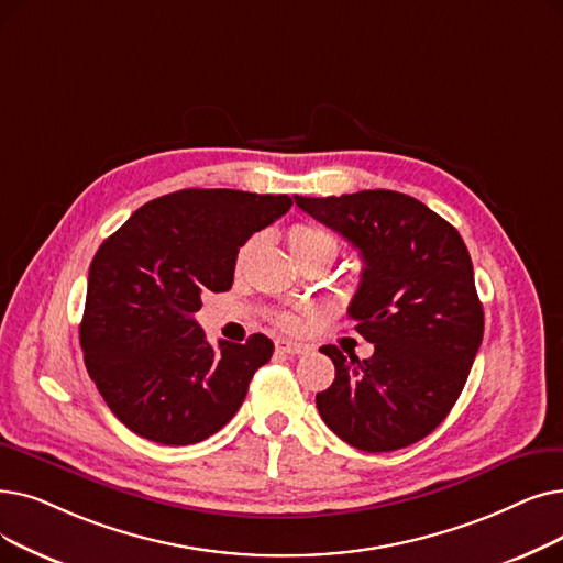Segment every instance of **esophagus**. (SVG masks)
Masks as SVG:
<instances>
[{"mask_svg":"<svg viewBox=\"0 0 563 563\" xmlns=\"http://www.w3.org/2000/svg\"><path fill=\"white\" fill-rule=\"evenodd\" d=\"M276 350L283 354H289V356H297V354H306L308 345H303V342H295V340H276Z\"/></svg>","mask_w":563,"mask_h":563,"instance_id":"34e87169","label":"esophagus"}]
</instances>
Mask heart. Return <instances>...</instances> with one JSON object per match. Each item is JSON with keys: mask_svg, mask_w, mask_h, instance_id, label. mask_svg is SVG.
Masks as SVG:
<instances>
[{"mask_svg": "<svg viewBox=\"0 0 563 563\" xmlns=\"http://www.w3.org/2000/svg\"><path fill=\"white\" fill-rule=\"evenodd\" d=\"M255 243H257V239H251V241L243 243L239 255H236V266H243L249 262V257L255 249ZM287 243H289V251L295 253V257L299 262H306V260H312V257H327L331 262L335 257L338 249H340L338 239L329 230H324L320 225H312V223L291 225L287 230ZM308 314L310 312H306V310H283V312L276 314V322L287 331H299L303 327Z\"/></svg>", "mask_w": 563, "mask_h": 563, "instance_id": "heart-1", "label": "heart"}]
</instances>
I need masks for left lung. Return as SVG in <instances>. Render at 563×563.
<instances>
[{
    "instance_id": "left-lung-1",
    "label": "left lung",
    "mask_w": 563,
    "mask_h": 563,
    "mask_svg": "<svg viewBox=\"0 0 563 563\" xmlns=\"http://www.w3.org/2000/svg\"><path fill=\"white\" fill-rule=\"evenodd\" d=\"M295 200L358 251L363 272L347 312L375 345L363 361L335 345L320 350L335 365L333 384L314 398L322 421L368 453L419 442L449 417L483 340L467 246L449 221L405 192Z\"/></svg>"
}]
</instances>
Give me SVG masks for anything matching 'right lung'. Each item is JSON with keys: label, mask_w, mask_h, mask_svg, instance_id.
<instances>
[{"label": "right lung", "mask_w": 563, "mask_h": 563, "mask_svg": "<svg viewBox=\"0 0 563 563\" xmlns=\"http://www.w3.org/2000/svg\"><path fill=\"white\" fill-rule=\"evenodd\" d=\"M291 207L287 195L186 188L140 207L93 255L80 345L114 417L165 446L198 444L239 411L274 342H207L192 320L228 291L236 253Z\"/></svg>", "instance_id": "1"}]
</instances>
